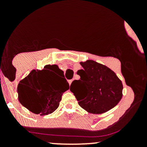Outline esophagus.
Returning <instances> with one entry per match:
<instances>
[{"mask_svg":"<svg viewBox=\"0 0 147 147\" xmlns=\"http://www.w3.org/2000/svg\"><path fill=\"white\" fill-rule=\"evenodd\" d=\"M72 79H70V80H68V83H69V84H71V83L72 82Z\"/></svg>","mask_w":147,"mask_h":147,"instance_id":"obj_1","label":"esophagus"}]
</instances>
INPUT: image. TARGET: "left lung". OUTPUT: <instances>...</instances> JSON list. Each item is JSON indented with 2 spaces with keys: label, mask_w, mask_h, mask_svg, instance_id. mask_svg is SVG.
I'll list each match as a JSON object with an SVG mask.
<instances>
[{
  "label": "left lung",
  "mask_w": 147,
  "mask_h": 147,
  "mask_svg": "<svg viewBox=\"0 0 147 147\" xmlns=\"http://www.w3.org/2000/svg\"><path fill=\"white\" fill-rule=\"evenodd\" d=\"M82 69L77 71L80 79L72 82L71 86H77L83 91L70 90L78 101L79 105L87 112L101 114L114 108L122 97V81L106 65L92 60L80 62Z\"/></svg>",
  "instance_id": "8db88e82"
}]
</instances>
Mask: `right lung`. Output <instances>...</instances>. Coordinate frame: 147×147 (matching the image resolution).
Listing matches in <instances>:
<instances>
[{"instance_id": "add662e5", "label": "right lung", "mask_w": 147, "mask_h": 147, "mask_svg": "<svg viewBox=\"0 0 147 147\" xmlns=\"http://www.w3.org/2000/svg\"><path fill=\"white\" fill-rule=\"evenodd\" d=\"M55 72L63 74L57 65H46L43 70H32L18 84V100L23 106L35 114L52 113L59 106L61 96L69 89L65 78L57 82Z\"/></svg>"}]
</instances>
